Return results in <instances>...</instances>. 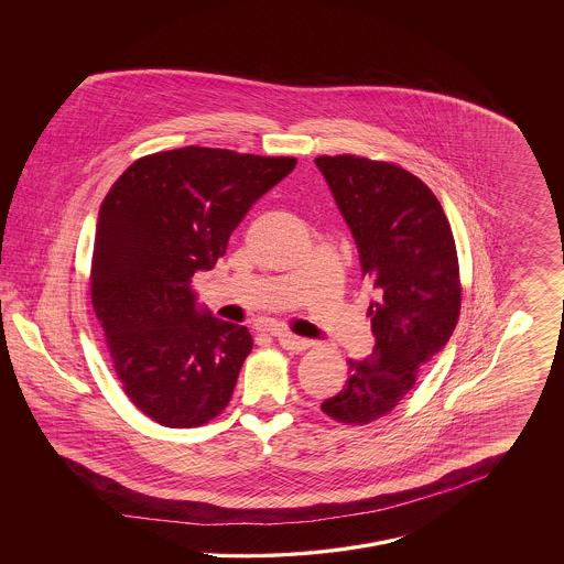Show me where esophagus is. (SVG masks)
Masks as SVG:
<instances>
[{
	"instance_id": "1",
	"label": "esophagus",
	"mask_w": 564,
	"mask_h": 564,
	"mask_svg": "<svg viewBox=\"0 0 564 564\" xmlns=\"http://www.w3.org/2000/svg\"><path fill=\"white\" fill-rule=\"evenodd\" d=\"M271 336H275V340L280 343V347L286 349V351H291V354H302V351H306L307 347H310L307 340L300 338V336H293V334H289V332H271Z\"/></svg>"
}]
</instances>
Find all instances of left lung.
I'll list each match as a JSON object with an SVG mask.
<instances>
[{"instance_id":"obj_1","label":"left lung","mask_w":564,"mask_h":564,"mask_svg":"<svg viewBox=\"0 0 564 564\" xmlns=\"http://www.w3.org/2000/svg\"><path fill=\"white\" fill-rule=\"evenodd\" d=\"M358 246L361 275L377 291L368 306L375 349L347 359L345 390L321 410L368 424L394 410L422 364L451 340L462 310L455 237L435 194L405 167L358 154L316 156Z\"/></svg>"}]
</instances>
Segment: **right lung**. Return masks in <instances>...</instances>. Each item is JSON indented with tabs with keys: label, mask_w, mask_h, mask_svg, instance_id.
I'll return each mask as SVG.
<instances>
[{
	"label": "right lung",
	"mask_w": 564,
	"mask_h": 564,
	"mask_svg": "<svg viewBox=\"0 0 564 564\" xmlns=\"http://www.w3.org/2000/svg\"><path fill=\"white\" fill-rule=\"evenodd\" d=\"M295 163L185 147L140 156L105 196L93 307L127 399L161 426H200L230 403L254 343L248 327L198 310L192 278Z\"/></svg>",
	"instance_id": "add662e5"
}]
</instances>
